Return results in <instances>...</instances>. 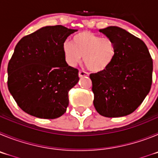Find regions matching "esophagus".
<instances>
[{
	"instance_id": "obj_1",
	"label": "esophagus",
	"mask_w": 158,
	"mask_h": 158,
	"mask_svg": "<svg viewBox=\"0 0 158 158\" xmlns=\"http://www.w3.org/2000/svg\"><path fill=\"white\" fill-rule=\"evenodd\" d=\"M78 75H79L80 77H88L89 76V73H88L87 72H85V71L80 70L79 73H78Z\"/></svg>"
}]
</instances>
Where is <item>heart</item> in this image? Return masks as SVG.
Instances as JSON below:
<instances>
[{
	"mask_svg": "<svg viewBox=\"0 0 158 158\" xmlns=\"http://www.w3.org/2000/svg\"><path fill=\"white\" fill-rule=\"evenodd\" d=\"M116 47L111 39L90 31H81L75 35L72 43L65 42L63 53L65 61L75 66L81 60L87 69L94 73L107 69L116 56Z\"/></svg>",
	"mask_w": 158,
	"mask_h": 158,
	"instance_id": "1",
	"label": "heart"
}]
</instances>
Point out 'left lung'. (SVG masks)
I'll return each instance as SVG.
<instances>
[{
	"label": "left lung",
	"instance_id": "obj_1",
	"mask_svg": "<svg viewBox=\"0 0 158 158\" xmlns=\"http://www.w3.org/2000/svg\"><path fill=\"white\" fill-rule=\"evenodd\" d=\"M100 32L114 41L116 56L107 69L91 73L93 104L100 115H130L150 93L153 60L145 43L124 29L111 26Z\"/></svg>",
	"mask_w": 158,
	"mask_h": 158
}]
</instances>
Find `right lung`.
Here are the masks:
<instances>
[{
	"instance_id": "add662e5",
	"label": "right lung",
	"mask_w": 158,
	"mask_h": 158,
	"mask_svg": "<svg viewBox=\"0 0 158 158\" xmlns=\"http://www.w3.org/2000/svg\"><path fill=\"white\" fill-rule=\"evenodd\" d=\"M75 31L62 25L47 26L16 44L8 65V87L29 115L56 118L66 111L68 93L79 77L78 69L65 62L63 44Z\"/></svg>"
}]
</instances>
